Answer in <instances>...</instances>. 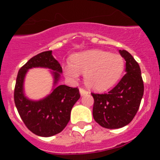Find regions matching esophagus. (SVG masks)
<instances>
[{
	"instance_id": "1",
	"label": "esophagus",
	"mask_w": 160,
	"mask_h": 160,
	"mask_svg": "<svg viewBox=\"0 0 160 160\" xmlns=\"http://www.w3.org/2000/svg\"><path fill=\"white\" fill-rule=\"evenodd\" d=\"M80 93L81 95H87L88 91L85 89H84V88H80Z\"/></svg>"
}]
</instances>
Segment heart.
Returning a JSON list of instances; mask_svg holds the SVG:
<instances>
[{
	"label": "heart",
	"mask_w": 160,
	"mask_h": 160,
	"mask_svg": "<svg viewBox=\"0 0 160 160\" xmlns=\"http://www.w3.org/2000/svg\"><path fill=\"white\" fill-rule=\"evenodd\" d=\"M124 60L100 50H90L73 55L69 64L63 66L64 74L71 80L84 74L85 83L91 89H109L118 81L124 70Z\"/></svg>",
	"instance_id": "heart-1"
}]
</instances>
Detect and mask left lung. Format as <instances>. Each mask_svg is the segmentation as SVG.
Returning <instances> with one entry per match:
<instances>
[{"label":"left lung","instance_id":"8db88e82","mask_svg":"<svg viewBox=\"0 0 160 160\" xmlns=\"http://www.w3.org/2000/svg\"><path fill=\"white\" fill-rule=\"evenodd\" d=\"M119 53L126 61L125 75L115 87L103 94L91 93L94 97L93 117L100 126L119 129L132 121L144 95V82L139 64L128 51Z\"/></svg>","mask_w":160,"mask_h":160}]
</instances>
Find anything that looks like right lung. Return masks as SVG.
I'll return each instance as SVG.
<instances>
[{
	"label": "right lung",
	"instance_id": "right-lung-1",
	"mask_svg": "<svg viewBox=\"0 0 160 160\" xmlns=\"http://www.w3.org/2000/svg\"><path fill=\"white\" fill-rule=\"evenodd\" d=\"M47 68L53 70L54 88L46 98L39 101L30 100L23 94V80L26 73L32 68ZM62 68L52 55V51H44L27 61L20 69L16 78L14 100L18 113L26 126L36 135L53 136L67 125L70 112L80 97L78 88L57 85Z\"/></svg>",
	"mask_w": 160,
	"mask_h": 160
}]
</instances>
